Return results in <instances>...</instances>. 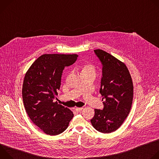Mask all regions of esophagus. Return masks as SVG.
I'll list each match as a JSON object with an SVG mask.
<instances>
[{
  "label": "esophagus",
  "mask_w": 159,
  "mask_h": 159,
  "mask_svg": "<svg viewBox=\"0 0 159 159\" xmlns=\"http://www.w3.org/2000/svg\"><path fill=\"white\" fill-rule=\"evenodd\" d=\"M83 110V107H76L75 108V111L77 112H80Z\"/></svg>",
  "instance_id": "esophagus-1"
}]
</instances>
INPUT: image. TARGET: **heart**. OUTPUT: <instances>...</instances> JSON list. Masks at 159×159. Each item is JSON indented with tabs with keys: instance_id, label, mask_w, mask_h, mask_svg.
<instances>
[{
	"instance_id": "b5f03b06",
	"label": "heart",
	"mask_w": 159,
	"mask_h": 159,
	"mask_svg": "<svg viewBox=\"0 0 159 159\" xmlns=\"http://www.w3.org/2000/svg\"><path fill=\"white\" fill-rule=\"evenodd\" d=\"M81 69V73L82 75L84 74H96V69L95 66L90 63H87L84 65H82L80 66Z\"/></svg>"
}]
</instances>
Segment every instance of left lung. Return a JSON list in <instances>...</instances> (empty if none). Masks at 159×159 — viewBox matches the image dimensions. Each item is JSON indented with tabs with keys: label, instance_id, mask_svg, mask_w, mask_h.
Here are the masks:
<instances>
[{
	"label": "left lung",
	"instance_id": "left-lung-1",
	"mask_svg": "<svg viewBox=\"0 0 159 159\" xmlns=\"http://www.w3.org/2000/svg\"><path fill=\"white\" fill-rule=\"evenodd\" d=\"M94 52L103 65L100 93L104 109H95L94 116L90 122L98 131L109 133L121 126L130 112L133 98V81L123 61L102 50H95Z\"/></svg>",
	"mask_w": 159,
	"mask_h": 159
}]
</instances>
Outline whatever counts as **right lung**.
Returning a JSON list of instances; mask_svg holds the SVG:
<instances>
[{
	"label": "right lung",
	"mask_w": 159,
	"mask_h": 159,
	"mask_svg": "<svg viewBox=\"0 0 159 159\" xmlns=\"http://www.w3.org/2000/svg\"><path fill=\"white\" fill-rule=\"evenodd\" d=\"M77 54H44L26 72L22 94L26 111L31 120L49 135L63 132L74 117L69 108L54 102L61 85L64 68L77 60Z\"/></svg>",
	"instance_id": "1"
}]
</instances>
